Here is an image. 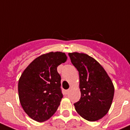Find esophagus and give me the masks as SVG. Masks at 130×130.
Returning a JSON list of instances; mask_svg holds the SVG:
<instances>
[{
	"mask_svg": "<svg viewBox=\"0 0 130 130\" xmlns=\"http://www.w3.org/2000/svg\"><path fill=\"white\" fill-rule=\"evenodd\" d=\"M69 91H70V90H65V91H64V93H65V95H68V94L69 93Z\"/></svg>",
	"mask_w": 130,
	"mask_h": 130,
	"instance_id": "esophagus-1",
	"label": "esophagus"
}]
</instances>
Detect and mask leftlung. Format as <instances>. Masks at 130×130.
I'll return each mask as SVG.
<instances>
[{
  "label": "left lung",
  "instance_id": "obj_1",
  "mask_svg": "<svg viewBox=\"0 0 130 130\" xmlns=\"http://www.w3.org/2000/svg\"><path fill=\"white\" fill-rule=\"evenodd\" d=\"M68 55L79 74L81 97L74 104L75 110L87 121H98L106 115L111 107L113 84L105 70L93 57L78 52Z\"/></svg>",
  "mask_w": 130,
  "mask_h": 130
}]
</instances>
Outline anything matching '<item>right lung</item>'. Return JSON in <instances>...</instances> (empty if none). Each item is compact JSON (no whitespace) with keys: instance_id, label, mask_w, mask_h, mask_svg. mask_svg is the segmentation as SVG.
I'll list each match as a JSON object with an SVG mask.
<instances>
[{"instance_id":"add662e5","label":"right lung","mask_w":130,"mask_h":130,"mask_svg":"<svg viewBox=\"0 0 130 130\" xmlns=\"http://www.w3.org/2000/svg\"><path fill=\"white\" fill-rule=\"evenodd\" d=\"M67 59L65 53L60 52L41 55L28 65L19 78V101L24 111L34 121H47L60 105L63 95L57 68Z\"/></svg>"}]
</instances>
